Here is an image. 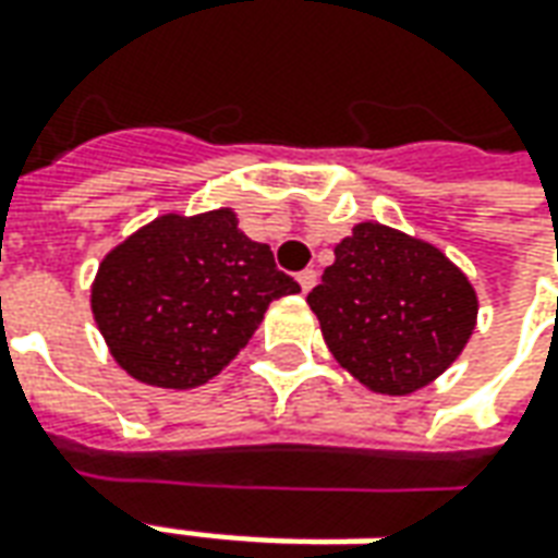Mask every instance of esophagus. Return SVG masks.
<instances>
[{
  "mask_svg": "<svg viewBox=\"0 0 558 558\" xmlns=\"http://www.w3.org/2000/svg\"><path fill=\"white\" fill-rule=\"evenodd\" d=\"M314 283H317V271H314V268H305V271H299V287H302L305 293H308Z\"/></svg>",
  "mask_w": 558,
  "mask_h": 558,
  "instance_id": "obj_1",
  "label": "esophagus"
}]
</instances>
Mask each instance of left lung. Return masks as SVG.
Here are the masks:
<instances>
[{
  "label": "left lung",
  "instance_id": "1",
  "mask_svg": "<svg viewBox=\"0 0 558 558\" xmlns=\"http://www.w3.org/2000/svg\"><path fill=\"white\" fill-rule=\"evenodd\" d=\"M332 357L360 385L403 397L430 385L476 327V293L434 244L360 222L308 293Z\"/></svg>",
  "mask_w": 558,
  "mask_h": 558
}]
</instances>
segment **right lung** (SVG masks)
<instances>
[{"mask_svg":"<svg viewBox=\"0 0 558 558\" xmlns=\"http://www.w3.org/2000/svg\"><path fill=\"white\" fill-rule=\"evenodd\" d=\"M299 283L268 244L250 241L229 207L165 214L109 250L90 311L112 357L136 381L198 388L219 375L263 324L265 308Z\"/></svg>","mask_w":558,"mask_h":558,"instance_id":"obj_1","label":"right lung"}]
</instances>
